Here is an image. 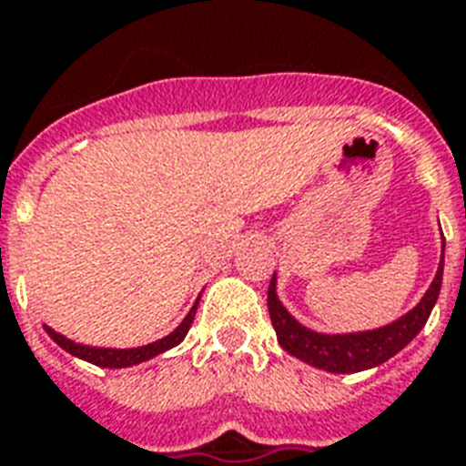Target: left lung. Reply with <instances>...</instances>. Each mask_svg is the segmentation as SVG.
I'll return each mask as SVG.
<instances>
[{
    "label": "left lung",
    "mask_w": 466,
    "mask_h": 466,
    "mask_svg": "<svg viewBox=\"0 0 466 466\" xmlns=\"http://www.w3.org/2000/svg\"><path fill=\"white\" fill-rule=\"evenodd\" d=\"M442 251H445V239H442ZM442 282V256L438 263L436 278L426 289L414 309L404 313L390 325L376 328V330L364 332H344V335H325L299 323L292 313L287 311L282 301L278 299V278L272 275L270 287H268V311H270L272 328L278 332V342L292 357L301 359L309 366L330 370V373H357V370L373 369L395 357L397 351L404 350L411 339L417 338L431 311L438 301Z\"/></svg>",
    "instance_id": "left-lung-1"
}]
</instances>
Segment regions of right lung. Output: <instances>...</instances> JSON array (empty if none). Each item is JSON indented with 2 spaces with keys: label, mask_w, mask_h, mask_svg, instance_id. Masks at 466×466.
I'll list each match as a JSON object with an SVG mask.
<instances>
[{
  "label": "right lung",
  "mask_w": 466,
  "mask_h": 466,
  "mask_svg": "<svg viewBox=\"0 0 466 466\" xmlns=\"http://www.w3.org/2000/svg\"><path fill=\"white\" fill-rule=\"evenodd\" d=\"M200 299V297H198ZM198 299H196V304L191 306V311L187 313V319L181 320L177 325V330H172L167 338L157 339V342H150V344H143V347H131V350H109V347H88V344H78L74 339L64 338L59 335L56 330H52L49 325H43L45 332H47L49 338L55 339L64 351H69L74 357L83 359V361H88V364H96L102 366V369H127V366H136V364H143L147 359L157 357L162 351L172 350L181 339L187 338L188 328L194 323V316H196V309H198Z\"/></svg>",
  "instance_id": "1"
}]
</instances>
